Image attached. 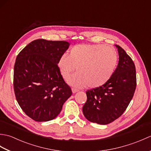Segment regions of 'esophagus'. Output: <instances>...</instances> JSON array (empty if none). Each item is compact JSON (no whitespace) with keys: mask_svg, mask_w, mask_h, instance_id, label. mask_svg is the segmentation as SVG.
I'll return each instance as SVG.
<instances>
[{"mask_svg":"<svg viewBox=\"0 0 151 151\" xmlns=\"http://www.w3.org/2000/svg\"><path fill=\"white\" fill-rule=\"evenodd\" d=\"M78 90L77 89H76V88H72V92L73 93H76V92H78Z\"/></svg>","mask_w":151,"mask_h":151,"instance_id":"1","label":"esophagus"}]
</instances>
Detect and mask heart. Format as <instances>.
Returning <instances> with one entry per match:
<instances>
[{"label":"heart","mask_w":151,"mask_h":151,"mask_svg":"<svg viewBox=\"0 0 151 151\" xmlns=\"http://www.w3.org/2000/svg\"><path fill=\"white\" fill-rule=\"evenodd\" d=\"M117 54L113 47L103 45L79 44L60 57L57 65L62 77L67 80L76 67L77 73L69 83L77 88L88 86L97 88L104 85L113 75Z\"/></svg>","instance_id":"1"}]
</instances>
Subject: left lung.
<instances>
[{
	"instance_id": "left-lung-1",
	"label": "left lung",
	"mask_w": 151,
	"mask_h": 151,
	"mask_svg": "<svg viewBox=\"0 0 151 151\" xmlns=\"http://www.w3.org/2000/svg\"><path fill=\"white\" fill-rule=\"evenodd\" d=\"M119 63L111 78L104 85L86 91L87 101L82 108L85 117L92 123L107 124L119 117L132 100L136 88V67L124 50L115 45Z\"/></svg>"
}]
</instances>
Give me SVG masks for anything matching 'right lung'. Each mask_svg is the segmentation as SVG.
<instances>
[{"instance_id":"obj_1","label":"right lung","mask_w":151,"mask_h":151,"mask_svg":"<svg viewBox=\"0 0 151 151\" xmlns=\"http://www.w3.org/2000/svg\"><path fill=\"white\" fill-rule=\"evenodd\" d=\"M65 41H32L16 58L14 88L23 111L36 121H49L58 115L72 95L57 65L68 49Z\"/></svg>"}]
</instances>
